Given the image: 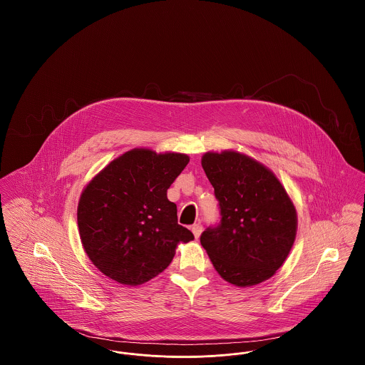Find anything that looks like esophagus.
Wrapping results in <instances>:
<instances>
[{
	"instance_id": "34e87169",
	"label": "esophagus",
	"mask_w": 365,
	"mask_h": 365,
	"mask_svg": "<svg viewBox=\"0 0 365 365\" xmlns=\"http://www.w3.org/2000/svg\"><path fill=\"white\" fill-rule=\"evenodd\" d=\"M191 231H192V234H194L195 238H200V235H201V232H202V225H201L200 222L195 223V225H192V226H191Z\"/></svg>"
}]
</instances>
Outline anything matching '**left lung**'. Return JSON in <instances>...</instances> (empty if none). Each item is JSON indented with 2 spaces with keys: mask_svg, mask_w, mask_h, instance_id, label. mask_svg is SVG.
Returning a JSON list of instances; mask_svg holds the SVG:
<instances>
[{
  "mask_svg": "<svg viewBox=\"0 0 365 365\" xmlns=\"http://www.w3.org/2000/svg\"><path fill=\"white\" fill-rule=\"evenodd\" d=\"M201 164L222 216L200 238L215 269L238 287L271 278L287 259L297 234L289 194L272 171L242 153L208 152Z\"/></svg>",
  "mask_w": 365,
  "mask_h": 365,
  "instance_id": "left-lung-1",
  "label": "left lung"
}]
</instances>
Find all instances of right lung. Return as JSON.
Wrapping results in <instances>:
<instances>
[{"mask_svg":"<svg viewBox=\"0 0 365 365\" xmlns=\"http://www.w3.org/2000/svg\"><path fill=\"white\" fill-rule=\"evenodd\" d=\"M190 158L150 149L125 152L82 191L78 227L91 262L108 278L138 286L163 272L179 242L194 235L178 225L167 190Z\"/></svg>","mask_w":365,"mask_h":365,"instance_id":"obj_1","label":"right lung"}]
</instances>
